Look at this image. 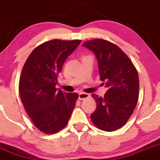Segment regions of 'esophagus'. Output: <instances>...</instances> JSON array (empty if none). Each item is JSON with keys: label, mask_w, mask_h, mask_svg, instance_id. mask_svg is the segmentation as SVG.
<instances>
[{"label": "esophagus", "mask_w": 160, "mask_h": 160, "mask_svg": "<svg viewBox=\"0 0 160 160\" xmlns=\"http://www.w3.org/2000/svg\"><path fill=\"white\" fill-rule=\"evenodd\" d=\"M90 97V95L88 94V93H79V99L80 100H84L86 99V98H88Z\"/></svg>", "instance_id": "34e87169"}]
</instances>
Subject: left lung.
I'll use <instances>...</instances> for the list:
<instances>
[{
    "instance_id": "left-lung-1",
    "label": "left lung",
    "mask_w": 160,
    "mask_h": 160,
    "mask_svg": "<svg viewBox=\"0 0 160 160\" xmlns=\"http://www.w3.org/2000/svg\"><path fill=\"white\" fill-rule=\"evenodd\" d=\"M94 53L100 79L108 88L104 96L93 94L96 110L90 115L95 126L113 132L125 125L137 104L139 80L135 66L116 45L104 39H93L82 45Z\"/></svg>"
}]
</instances>
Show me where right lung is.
<instances>
[{
  "mask_svg": "<svg viewBox=\"0 0 160 160\" xmlns=\"http://www.w3.org/2000/svg\"><path fill=\"white\" fill-rule=\"evenodd\" d=\"M81 40L53 39L37 46L27 59L19 80L24 108L38 129L54 134L68 123L78 98L77 93L56 88L64 62Z\"/></svg>",
  "mask_w": 160,
  "mask_h": 160,
  "instance_id": "right-lung-1",
  "label": "right lung"
}]
</instances>
